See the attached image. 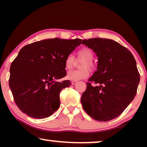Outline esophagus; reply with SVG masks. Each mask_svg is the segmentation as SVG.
Segmentation results:
<instances>
[{
	"label": "esophagus",
	"mask_w": 147,
	"mask_h": 147,
	"mask_svg": "<svg viewBox=\"0 0 147 147\" xmlns=\"http://www.w3.org/2000/svg\"><path fill=\"white\" fill-rule=\"evenodd\" d=\"M76 84H77V82H76V81L72 82V85H76Z\"/></svg>",
	"instance_id": "esophagus-1"
}]
</instances>
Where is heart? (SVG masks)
Segmentation results:
<instances>
[{"label":"heart","instance_id":"1","mask_svg":"<svg viewBox=\"0 0 147 147\" xmlns=\"http://www.w3.org/2000/svg\"><path fill=\"white\" fill-rule=\"evenodd\" d=\"M78 59H82L84 61L81 65V70H73L69 71L67 74L66 78L71 81L78 82L81 80L88 78L89 75V72L86 68L93 69L94 65L92 60L94 58L93 51L90 49L83 48L77 53ZM74 62V58L73 55L69 54L65 60V67L67 69L73 68Z\"/></svg>","mask_w":147,"mask_h":147}]
</instances>
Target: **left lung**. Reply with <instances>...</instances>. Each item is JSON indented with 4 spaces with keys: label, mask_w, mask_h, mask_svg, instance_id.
Segmentation results:
<instances>
[{
    "label": "left lung",
    "mask_w": 147,
    "mask_h": 147,
    "mask_svg": "<svg viewBox=\"0 0 147 147\" xmlns=\"http://www.w3.org/2000/svg\"><path fill=\"white\" fill-rule=\"evenodd\" d=\"M98 58L96 71L88 81L97 84L87 88L81 103L88 115L98 121H108L123 112L135 97L140 75L132 54L112 39H84Z\"/></svg>",
    "instance_id": "left-lung-1"
}]
</instances>
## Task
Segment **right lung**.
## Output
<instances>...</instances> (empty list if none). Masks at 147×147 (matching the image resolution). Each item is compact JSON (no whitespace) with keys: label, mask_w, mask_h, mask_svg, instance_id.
I'll use <instances>...</instances> for the list:
<instances>
[{"label":"right lung","mask_w":147,"mask_h":147,"mask_svg":"<svg viewBox=\"0 0 147 147\" xmlns=\"http://www.w3.org/2000/svg\"><path fill=\"white\" fill-rule=\"evenodd\" d=\"M82 39H47L27 45L11 64L9 86L20 110L33 118L49 117L60 106L59 93L71 86L65 60Z\"/></svg>","instance_id":"add662e5"}]
</instances>
